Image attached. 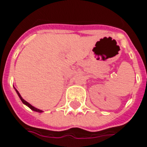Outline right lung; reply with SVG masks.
Wrapping results in <instances>:
<instances>
[{
	"label": "right lung",
	"mask_w": 147,
	"mask_h": 147,
	"mask_svg": "<svg viewBox=\"0 0 147 147\" xmlns=\"http://www.w3.org/2000/svg\"><path fill=\"white\" fill-rule=\"evenodd\" d=\"M14 88H15V87H14ZM15 90H16V93H17L18 96L20 97V100H21V101H22V102L24 103V105H27V106H28V107H29V108H30V109H31V110L34 111V112H38V113H42V112H43V111L41 110V109H37V108H35V107H34L33 105H31L30 104V103H28V102H27V101H25V100H24V99L23 98H22V96L20 95V94L19 93V91H18L16 89V88H15Z\"/></svg>",
	"instance_id": "add662e5"
}]
</instances>
